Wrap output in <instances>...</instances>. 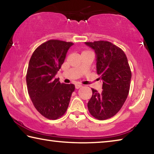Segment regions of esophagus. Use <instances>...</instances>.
Segmentation results:
<instances>
[{
    "mask_svg": "<svg viewBox=\"0 0 154 154\" xmlns=\"http://www.w3.org/2000/svg\"><path fill=\"white\" fill-rule=\"evenodd\" d=\"M81 87H82V84H75V88H76V89H79Z\"/></svg>",
    "mask_w": 154,
    "mask_h": 154,
    "instance_id": "esophagus-1",
    "label": "esophagus"
}]
</instances>
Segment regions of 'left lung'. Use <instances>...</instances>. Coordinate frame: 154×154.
Instances as JSON below:
<instances>
[{
    "mask_svg": "<svg viewBox=\"0 0 154 154\" xmlns=\"http://www.w3.org/2000/svg\"><path fill=\"white\" fill-rule=\"evenodd\" d=\"M95 52L96 71L103 81V90L93 89L88 103L90 114L104 120L114 116L120 110L128 95L131 71L126 54L108 41L85 42Z\"/></svg>",
    "mask_w": 154,
    "mask_h": 154,
    "instance_id": "8db88e82",
    "label": "left lung"
}]
</instances>
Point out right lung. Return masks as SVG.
Segmentation results:
<instances>
[{
    "instance_id": "add662e5",
    "label": "right lung",
    "mask_w": 154,
    "mask_h": 154,
    "mask_svg": "<svg viewBox=\"0 0 154 154\" xmlns=\"http://www.w3.org/2000/svg\"><path fill=\"white\" fill-rule=\"evenodd\" d=\"M72 45L71 42L49 40L35 49L28 64V94L36 110L48 119H56L63 116L75 91V85L61 83L55 78Z\"/></svg>"
}]
</instances>
